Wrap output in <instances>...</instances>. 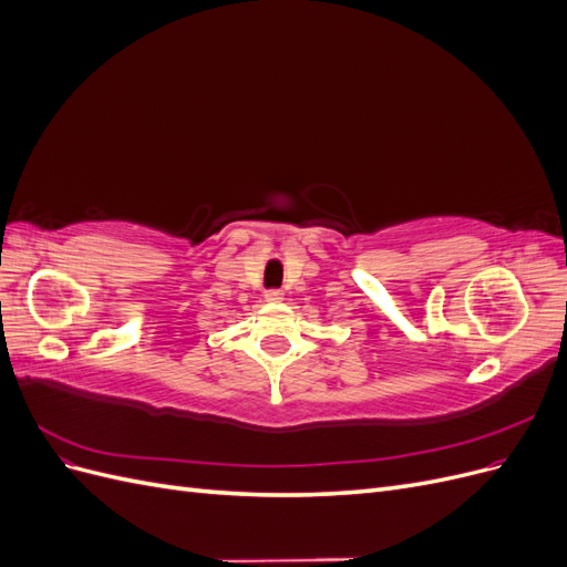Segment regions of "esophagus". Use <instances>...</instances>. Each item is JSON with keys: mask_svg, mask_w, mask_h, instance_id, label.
<instances>
[{"mask_svg": "<svg viewBox=\"0 0 567 567\" xmlns=\"http://www.w3.org/2000/svg\"><path fill=\"white\" fill-rule=\"evenodd\" d=\"M265 300H267V302H281V300H284V293H281V290H267Z\"/></svg>", "mask_w": 567, "mask_h": 567, "instance_id": "esophagus-1", "label": "esophagus"}]
</instances>
